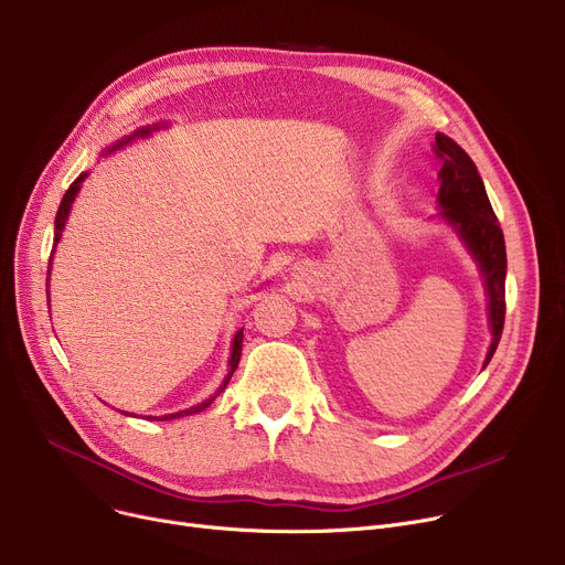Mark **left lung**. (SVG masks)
I'll return each instance as SVG.
<instances>
[{"mask_svg": "<svg viewBox=\"0 0 565 565\" xmlns=\"http://www.w3.org/2000/svg\"><path fill=\"white\" fill-rule=\"evenodd\" d=\"M433 148L435 156L441 160V183L437 196L441 205L439 215L458 231L473 260L479 263L486 281L492 330V343L483 364L486 369L501 339L503 316H507V245H503V233L477 164L451 137L441 132L435 135Z\"/></svg>", "mask_w": 565, "mask_h": 565, "instance_id": "8db88e82", "label": "left lung"}]
</instances>
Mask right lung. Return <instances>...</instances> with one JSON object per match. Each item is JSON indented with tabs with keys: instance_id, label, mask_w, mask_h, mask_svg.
<instances>
[{
	"instance_id": "obj_1",
	"label": "right lung",
	"mask_w": 565,
	"mask_h": 565,
	"mask_svg": "<svg viewBox=\"0 0 565 565\" xmlns=\"http://www.w3.org/2000/svg\"><path fill=\"white\" fill-rule=\"evenodd\" d=\"M153 130H158V126H153V128H139L137 132H132L130 137H124L121 141H118L116 146H111L109 151H116V148H121L124 143H130L132 139H137V137H148L151 135ZM86 178V173H79V178H75L73 181V185L66 190V194H64V199H62V203H58V211H56V220H54V247H56V243H58V237H62V231H64V226H66V220H68V213H71V205H73V201H75V196H77V192H79V185H82V181ZM52 254H54V249H52ZM52 254H50V265H52ZM47 275H50V270H47ZM50 281V279H47ZM241 352H243V330H237V334H235V339H233V350H231V360H228V375L224 377V382L220 384V390L211 396V398H205L203 403H199V405H192V407H188V409H181V412H173V414H164V417H148L151 422H171V419H178V417H188V414H196V412H203L207 405H211L224 390H226V384H228V380H231V375H233V371L237 369V362H241Z\"/></svg>"
}]
</instances>
